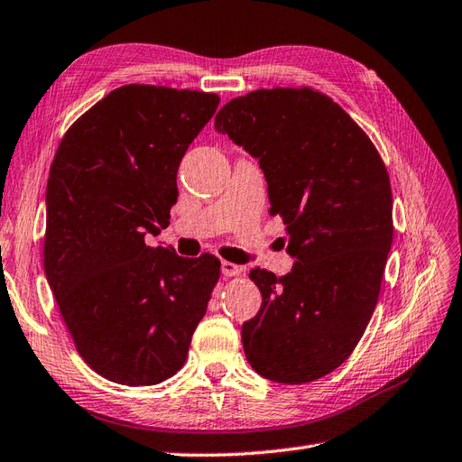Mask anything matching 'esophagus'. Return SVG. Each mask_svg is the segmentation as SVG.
<instances>
[{
    "mask_svg": "<svg viewBox=\"0 0 462 462\" xmlns=\"http://www.w3.org/2000/svg\"><path fill=\"white\" fill-rule=\"evenodd\" d=\"M221 273L226 275V277H235V275H241L243 273V268H241V265L233 263V262L223 260L221 262Z\"/></svg>",
    "mask_w": 462,
    "mask_h": 462,
    "instance_id": "esophagus-1",
    "label": "esophagus"
}]
</instances>
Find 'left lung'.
I'll use <instances>...</instances> for the list:
<instances>
[{"label":"left lung","mask_w":462,"mask_h":462,"mask_svg":"<svg viewBox=\"0 0 462 462\" xmlns=\"http://www.w3.org/2000/svg\"><path fill=\"white\" fill-rule=\"evenodd\" d=\"M214 127L258 160L295 258L283 277L250 272L262 306L241 329L246 360L277 383L319 380L355 351L380 297L393 241L385 165L346 111L312 88L233 97Z\"/></svg>","instance_id":"8db88e82"}]
</instances>
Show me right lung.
I'll use <instances>...</instances> for the list:
<instances>
[{
    "label": "right lung",
    "instance_id": "obj_1",
    "mask_svg": "<svg viewBox=\"0 0 462 462\" xmlns=\"http://www.w3.org/2000/svg\"><path fill=\"white\" fill-rule=\"evenodd\" d=\"M219 96L109 92L61 138L46 189L44 270L79 355L106 380L156 385L185 365L219 279L212 254L148 246L170 226L177 170Z\"/></svg>",
    "mask_w": 462,
    "mask_h": 462
}]
</instances>
